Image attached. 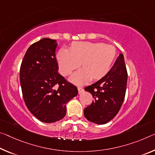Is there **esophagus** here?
Returning <instances> with one entry per match:
<instances>
[{"label": "esophagus", "instance_id": "obj_1", "mask_svg": "<svg viewBox=\"0 0 155 155\" xmlns=\"http://www.w3.org/2000/svg\"><path fill=\"white\" fill-rule=\"evenodd\" d=\"M83 90H83V88L82 87H78V93H79V94L83 92Z\"/></svg>", "mask_w": 155, "mask_h": 155}]
</instances>
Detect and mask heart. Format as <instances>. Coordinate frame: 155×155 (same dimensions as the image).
<instances>
[{
  "mask_svg": "<svg viewBox=\"0 0 155 155\" xmlns=\"http://www.w3.org/2000/svg\"><path fill=\"white\" fill-rule=\"evenodd\" d=\"M116 51L111 45L86 41L74 42L71 50L61 48L56 56L60 73L70 75L81 65L83 68L70 77L72 83L85 84L92 79H99L106 74L114 59Z\"/></svg>",
  "mask_w": 155,
  "mask_h": 155,
  "instance_id": "heart-1",
  "label": "heart"
}]
</instances>
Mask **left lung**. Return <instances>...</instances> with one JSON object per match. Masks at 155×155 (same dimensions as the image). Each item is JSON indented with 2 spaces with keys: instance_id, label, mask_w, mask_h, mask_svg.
I'll use <instances>...</instances> for the list:
<instances>
[{
  "instance_id": "left-lung-1",
  "label": "left lung",
  "mask_w": 155,
  "mask_h": 155,
  "mask_svg": "<svg viewBox=\"0 0 155 155\" xmlns=\"http://www.w3.org/2000/svg\"><path fill=\"white\" fill-rule=\"evenodd\" d=\"M127 72L122 54L104 77L85 87L94 98L84 110V116L92 123L105 124L119 112L126 95Z\"/></svg>"
}]
</instances>
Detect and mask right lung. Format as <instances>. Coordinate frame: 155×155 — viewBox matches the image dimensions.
<instances>
[{"mask_svg":"<svg viewBox=\"0 0 155 155\" xmlns=\"http://www.w3.org/2000/svg\"><path fill=\"white\" fill-rule=\"evenodd\" d=\"M56 40L44 38L27 50L20 68L22 94L27 107L44 123L59 121L66 104L78 94L77 87L58 72Z\"/></svg>","mask_w":155,"mask_h":155,"instance_id":"obj_1","label":"right lung"}]
</instances>
